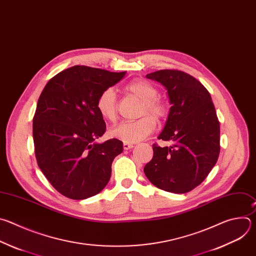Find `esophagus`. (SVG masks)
I'll return each mask as SVG.
<instances>
[{
  "label": "esophagus",
  "instance_id": "obj_1",
  "mask_svg": "<svg viewBox=\"0 0 256 256\" xmlns=\"http://www.w3.org/2000/svg\"><path fill=\"white\" fill-rule=\"evenodd\" d=\"M123 147H124V149H125V150H128V149L133 148V147H134V145H133V144H131V143H124V144H123Z\"/></svg>",
  "mask_w": 256,
  "mask_h": 256
}]
</instances>
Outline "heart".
<instances>
[{
  "mask_svg": "<svg viewBox=\"0 0 256 256\" xmlns=\"http://www.w3.org/2000/svg\"><path fill=\"white\" fill-rule=\"evenodd\" d=\"M125 90L142 102L141 115L148 112L135 121L122 122L110 130L112 137L124 143H135L146 138L156 127V119H162L166 114V107L158 98V88L150 82L136 80L125 86ZM96 109L105 119L114 121L117 117V98L114 88H108L102 92L96 100Z\"/></svg>",
  "mask_w": 256,
  "mask_h": 256,
  "instance_id": "obj_1",
  "label": "heart"
}]
</instances>
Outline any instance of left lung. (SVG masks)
Here are the masks:
<instances>
[{"mask_svg":"<svg viewBox=\"0 0 256 256\" xmlns=\"http://www.w3.org/2000/svg\"><path fill=\"white\" fill-rule=\"evenodd\" d=\"M160 82L172 105L153 158L144 166L151 184L164 190L184 194L198 186L216 164L220 153V124L209 92L194 76L174 70L148 74Z\"/></svg>","mask_w":256,"mask_h":256,"instance_id":"obj_1","label":"left lung"}]
</instances>
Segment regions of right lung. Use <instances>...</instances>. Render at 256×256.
Listing matches in <instances>:
<instances>
[{"instance_id":"obj_1","label":"right lung","mask_w":256,"mask_h":256,"mask_svg":"<svg viewBox=\"0 0 256 256\" xmlns=\"http://www.w3.org/2000/svg\"><path fill=\"white\" fill-rule=\"evenodd\" d=\"M125 74L72 66L51 78L39 96L33 118L37 164L52 186L70 198L92 196L110 180L123 142L115 138L96 142L106 131L96 100Z\"/></svg>"}]
</instances>
